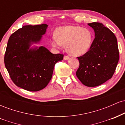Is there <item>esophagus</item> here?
I'll return each instance as SVG.
<instances>
[{
    "mask_svg": "<svg viewBox=\"0 0 125 125\" xmlns=\"http://www.w3.org/2000/svg\"><path fill=\"white\" fill-rule=\"evenodd\" d=\"M63 59L64 60H68L69 59V56H64Z\"/></svg>",
    "mask_w": 125,
    "mask_h": 125,
    "instance_id": "1",
    "label": "esophagus"
}]
</instances>
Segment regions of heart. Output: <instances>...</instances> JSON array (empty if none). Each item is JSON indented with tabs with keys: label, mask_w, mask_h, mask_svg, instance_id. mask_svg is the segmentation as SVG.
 <instances>
[{
	"label": "heart",
	"mask_w": 125,
	"mask_h": 125,
	"mask_svg": "<svg viewBox=\"0 0 125 125\" xmlns=\"http://www.w3.org/2000/svg\"><path fill=\"white\" fill-rule=\"evenodd\" d=\"M92 32L80 26L62 27L58 30L57 36L52 38V44L56 48L66 45L67 51L73 56L82 55L86 53L92 44Z\"/></svg>",
	"instance_id": "1"
}]
</instances>
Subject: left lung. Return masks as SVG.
<instances>
[{
	"mask_svg": "<svg viewBox=\"0 0 125 125\" xmlns=\"http://www.w3.org/2000/svg\"><path fill=\"white\" fill-rule=\"evenodd\" d=\"M94 29V38L88 51L77 57L79 67L76 76L84 85L99 86L113 76L119 59L117 39L102 23H88Z\"/></svg>",
	"mask_w": 125,
	"mask_h": 125,
	"instance_id": "8db88e82",
	"label": "left lung"
}]
</instances>
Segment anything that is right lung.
Segmentation results:
<instances>
[{"label": "right lung", "mask_w": 125, "mask_h": 125, "mask_svg": "<svg viewBox=\"0 0 125 125\" xmlns=\"http://www.w3.org/2000/svg\"><path fill=\"white\" fill-rule=\"evenodd\" d=\"M46 24L26 25L10 36L4 62L13 82L17 86L36 92L48 85L52 77L55 64L62 61L63 54H53L43 46L29 49L45 33Z\"/></svg>", "instance_id": "add662e5"}]
</instances>
